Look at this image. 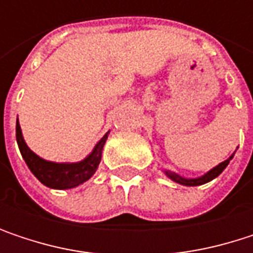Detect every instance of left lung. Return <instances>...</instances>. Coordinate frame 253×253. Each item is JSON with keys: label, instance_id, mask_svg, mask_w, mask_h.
<instances>
[{"label": "left lung", "instance_id": "8db88e82", "mask_svg": "<svg viewBox=\"0 0 253 253\" xmlns=\"http://www.w3.org/2000/svg\"><path fill=\"white\" fill-rule=\"evenodd\" d=\"M234 157V152L228 157L226 161H223V163H220L218 166H215L214 169H211L210 171H207L204 176H199V177H195V178H189V177H183L180 176V174H177L174 171H170V170H163L164 171V174L169 177L170 180H173V181H176L178 184H183V186H201V184H205V183H208V181H211V180H214L215 177H218L223 171H224V169L228 166V163H230V160Z\"/></svg>", "mask_w": 253, "mask_h": 253}]
</instances>
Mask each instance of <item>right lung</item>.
Returning <instances> with one entry per match:
<instances>
[{"label": "right lung", "instance_id": "obj_1", "mask_svg": "<svg viewBox=\"0 0 253 253\" xmlns=\"http://www.w3.org/2000/svg\"><path fill=\"white\" fill-rule=\"evenodd\" d=\"M108 133L110 131H107L98 140V143L93 146L92 152L87 157H84L82 161H77V163H54V161H48V160L41 158L27 146L25 137H23V133H22V127L19 123V117H17V123H16L17 145H19L20 154L27 164L29 170L46 187L60 189V190L73 189L79 184L84 183L86 180H89L95 174V171L98 170V166L101 163V155H102V149H104V145L107 142Z\"/></svg>", "mask_w": 253, "mask_h": 253}]
</instances>
